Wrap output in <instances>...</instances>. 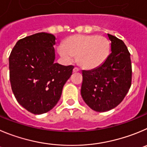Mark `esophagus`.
<instances>
[{"label":"esophagus","instance_id":"34e87169","mask_svg":"<svg viewBox=\"0 0 147 147\" xmlns=\"http://www.w3.org/2000/svg\"><path fill=\"white\" fill-rule=\"evenodd\" d=\"M80 71V69L79 68H78V67H75L73 69V72H78Z\"/></svg>","mask_w":147,"mask_h":147}]
</instances>
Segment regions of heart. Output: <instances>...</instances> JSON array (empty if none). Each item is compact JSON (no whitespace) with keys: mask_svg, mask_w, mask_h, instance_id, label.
I'll return each instance as SVG.
<instances>
[{"mask_svg":"<svg viewBox=\"0 0 147 147\" xmlns=\"http://www.w3.org/2000/svg\"><path fill=\"white\" fill-rule=\"evenodd\" d=\"M60 56L67 61L77 57L79 65L93 69L102 65L110 52V43L106 38L94 35H74L67 38L58 49Z\"/></svg>","mask_w":147,"mask_h":147,"instance_id":"1","label":"heart"}]
</instances>
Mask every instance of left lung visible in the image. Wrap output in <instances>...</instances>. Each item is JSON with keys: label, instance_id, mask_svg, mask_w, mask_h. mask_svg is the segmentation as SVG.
Instances as JSON below:
<instances>
[{"label": "left lung", "instance_id": "left-lung-1", "mask_svg": "<svg viewBox=\"0 0 147 147\" xmlns=\"http://www.w3.org/2000/svg\"><path fill=\"white\" fill-rule=\"evenodd\" d=\"M111 53L98 68L83 70L81 96L86 105L96 112H106L116 107L131 86V54L123 40L107 34Z\"/></svg>", "mask_w": 147, "mask_h": 147}]
</instances>
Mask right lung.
Listing matches in <instances>:
<instances>
[{"label": "right lung", "mask_w": 147, "mask_h": 147, "mask_svg": "<svg viewBox=\"0 0 147 147\" xmlns=\"http://www.w3.org/2000/svg\"><path fill=\"white\" fill-rule=\"evenodd\" d=\"M56 37L39 32L18 40L9 56V78L16 101L35 115L53 109L74 67L55 63Z\"/></svg>", "instance_id": "1"}]
</instances>
